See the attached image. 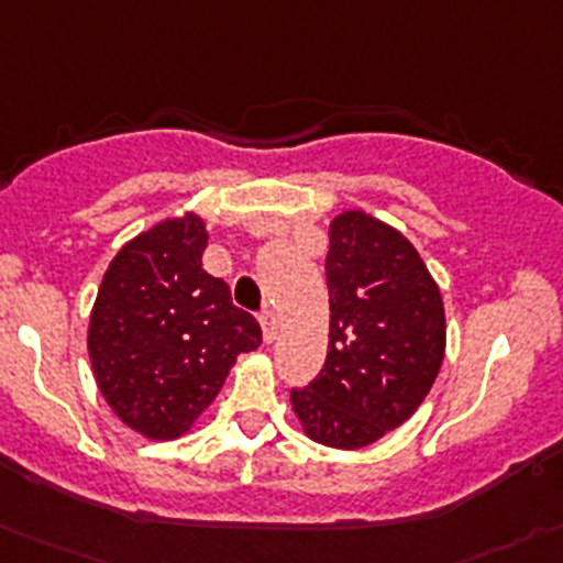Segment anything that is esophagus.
Wrapping results in <instances>:
<instances>
[{"mask_svg":"<svg viewBox=\"0 0 563 563\" xmlns=\"http://www.w3.org/2000/svg\"><path fill=\"white\" fill-rule=\"evenodd\" d=\"M261 330H264V341L272 344L277 339V317L272 311L261 313Z\"/></svg>","mask_w":563,"mask_h":563,"instance_id":"obj_1","label":"esophagus"}]
</instances>
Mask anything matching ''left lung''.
<instances>
[{
  "label": "left lung",
  "mask_w": 563,
  "mask_h": 563,
  "mask_svg": "<svg viewBox=\"0 0 563 563\" xmlns=\"http://www.w3.org/2000/svg\"><path fill=\"white\" fill-rule=\"evenodd\" d=\"M330 341L322 372L291 388L308 439L361 450L422 406L444 361V302L417 246L364 210L330 222Z\"/></svg>",
  "instance_id": "obj_1"
}]
</instances>
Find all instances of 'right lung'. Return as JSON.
<instances>
[{
  "label": "right lung",
  "mask_w": 563,
  "mask_h": 563,
  "mask_svg": "<svg viewBox=\"0 0 563 563\" xmlns=\"http://www.w3.org/2000/svg\"><path fill=\"white\" fill-rule=\"evenodd\" d=\"M197 213L163 219L115 252L88 322V355L104 402L135 433L180 439L217 400L261 324L202 269Z\"/></svg>",
  "instance_id": "add662e5"
}]
</instances>
